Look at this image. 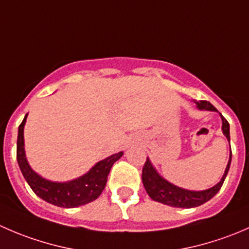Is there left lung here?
I'll return each mask as SVG.
<instances>
[{
	"label": "left lung",
	"mask_w": 249,
	"mask_h": 249,
	"mask_svg": "<svg viewBox=\"0 0 249 249\" xmlns=\"http://www.w3.org/2000/svg\"><path fill=\"white\" fill-rule=\"evenodd\" d=\"M196 107L201 110H212V112H218L213 105H211L208 101H195ZM222 118V130L224 136L227 137L228 141L230 142V126L228 120L220 114ZM230 164H231V149H230V158L228 161L227 169H225L224 175H223L222 179L219 183L214 185V187L210 188V189L201 190V192H194V190L183 189V188L177 187V185L172 184L169 180L162 178L154 166L152 165L150 160L147 158L144 166L142 170V182L144 185V189L147 194L149 195L150 199H153L157 202H161L164 205L172 206V207H179V208H193L197 207V206L202 205V203L207 202L208 200L212 199L215 194L220 190L223 183H224L225 177H227L228 172H229Z\"/></svg>",
	"instance_id": "1"
}]
</instances>
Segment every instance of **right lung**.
Instances as JSON below:
<instances>
[{
	"label": "right lung",
	"mask_w": 249,
	"mask_h": 249,
	"mask_svg": "<svg viewBox=\"0 0 249 249\" xmlns=\"http://www.w3.org/2000/svg\"><path fill=\"white\" fill-rule=\"evenodd\" d=\"M26 117L27 114L25 115L18 130L17 160L20 171L35 194L44 201L64 208L78 207L96 200L106 187L110 167L123 157V152L101 160L92 166L89 172L76 179L69 182H52L35 172L26 160L24 148V126Z\"/></svg>",
	"instance_id": "add662e5"
}]
</instances>
